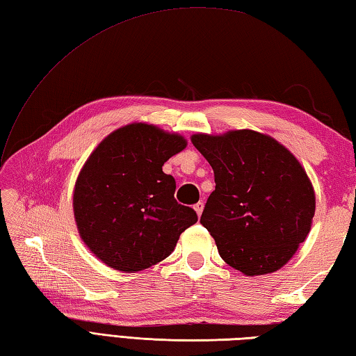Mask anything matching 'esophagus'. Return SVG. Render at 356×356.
<instances>
[{
	"label": "esophagus",
	"instance_id": "1",
	"mask_svg": "<svg viewBox=\"0 0 356 356\" xmlns=\"http://www.w3.org/2000/svg\"><path fill=\"white\" fill-rule=\"evenodd\" d=\"M194 211H195V213H197V216L200 217V216H202V211H203V203H202V202L195 203V205H194Z\"/></svg>",
	"mask_w": 356,
	"mask_h": 356
}]
</instances>
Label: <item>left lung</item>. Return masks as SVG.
<instances>
[{
    "label": "left lung",
    "instance_id": "obj_1",
    "mask_svg": "<svg viewBox=\"0 0 356 356\" xmlns=\"http://www.w3.org/2000/svg\"><path fill=\"white\" fill-rule=\"evenodd\" d=\"M191 142L214 170L216 190L200 223L218 254L248 277L282 269L306 240L315 214L303 165L278 140L254 130L197 133Z\"/></svg>",
    "mask_w": 356,
    "mask_h": 356
}]
</instances>
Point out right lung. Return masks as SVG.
Returning a JSON list of instances; mask_svg holds the SVG:
<instances>
[{"instance_id":"add662e5","label":"right lung","mask_w":356,"mask_h":356,"mask_svg":"<svg viewBox=\"0 0 356 356\" xmlns=\"http://www.w3.org/2000/svg\"><path fill=\"white\" fill-rule=\"evenodd\" d=\"M186 139L153 124L133 122L99 142L73 190V214L86 246L107 266L139 272L168 257L197 222L174 199L176 180L163 163Z\"/></svg>"}]
</instances>
